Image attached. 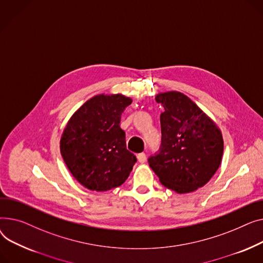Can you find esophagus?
Listing matches in <instances>:
<instances>
[{
    "instance_id": "obj_1",
    "label": "esophagus",
    "mask_w": 263,
    "mask_h": 263,
    "mask_svg": "<svg viewBox=\"0 0 263 263\" xmlns=\"http://www.w3.org/2000/svg\"><path fill=\"white\" fill-rule=\"evenodd\" d=\"M137 158H138V161H139V162H141V163H144V162L146 161V156H145V154H144V153L138 154V155H137Z\"/></svg>"
}]
</instances>
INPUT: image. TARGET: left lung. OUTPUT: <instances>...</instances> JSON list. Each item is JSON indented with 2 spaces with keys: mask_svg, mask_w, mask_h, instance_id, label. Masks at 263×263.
<instances>
[{
  "mask_svg": "<svg viewBox=\"0 0 263 263\" xmlns=\"http://www.w3.org/2000/svg\"><path fill=\"white\" fill-rule=\"evenodd\" d=\"M160 115L161 144L148 164L160 182L177 193L205 186L217 172L224 143L214 122L187 96L170 91L156 97Z\"/></svg>",
  "mask_w": 263,
  "mask_h": 263,
  "instance_id": "1",
  "label": "left lung"
}]
</instances>
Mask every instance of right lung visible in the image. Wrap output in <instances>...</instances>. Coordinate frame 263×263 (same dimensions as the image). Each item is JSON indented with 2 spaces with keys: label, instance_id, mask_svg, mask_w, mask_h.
<instances>
[{
  "label": "right lung",
  "instance_id": "add662e5",
  "mask_svg": "<svg viewBox=\"0 0 263 263\" xmlns=\"http://www.w3.org/2000/svg\"><path fill=\"white\" fill-rule=\"evenodd\" d=\"M122 95L97 96L77 110L64 130L60 153L75 179L89 190L107 191L124 182L137 161L126 148L121 115L132 104Z\"/></svg>",
  "mask_w": 263,
  "mask_h": 263
}]
</instances>
